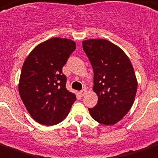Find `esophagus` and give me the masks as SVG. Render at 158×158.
Here are the masks:
<instances>
[{"instance_id":"obj_1","label":"esophagus","mask_w":158,"mask_h":158,"mask_svg":"<svg viewBox=\"0 0 158 158\" xmlns=\"http://www.w3.org/2000/svg\"><path fill=\"white\" fill-rule=\"evenodd\" d=\"M86 93V89H83L82 91H80L79 92V95H80V97H83V96H84Z\"/></svg>"}]
</instances>
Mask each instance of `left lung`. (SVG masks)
I'll return each instance as SVG.
<instances>
[{
    "mask_svg": "<svg viewBox=\"0 0 158 158\" xmlns=\"http://www.w3.org/2000/svg\"><path fill=\"white\" fill-rule=\"evenodd\" d=\"M83 49L92 64L93 90L98 96L90 114L104 125L120 121L131 108L137 91V80L130 59L106 40L83 41Z\"/></svg>",
    "mask_w": 158,
    "mask_h": 158,
    "instance_id": "8db88e82",
    "label": "left lung"
}]
</instances>
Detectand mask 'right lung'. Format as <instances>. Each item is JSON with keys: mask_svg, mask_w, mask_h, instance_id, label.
I'll list each match as a JSON object with an SVG mask.
<instances>
[{"mask_svg": "<svg viewBox=\"0 0 158 158\" xmlns=\"http://www.w3.org/2000/svg\"><path fill=\"white\" fill-rule=\"evenodd\" d=\"M71 40L52 38L31 51L22 68L19 90L34 120L52 126L63 121L76 100L66 89L62 67L75 50Z\"/></svg>", "mask_w": 158, "mask_h": 158, "instance_id": "add662e5", "label": "right lung"}]
</instances>
